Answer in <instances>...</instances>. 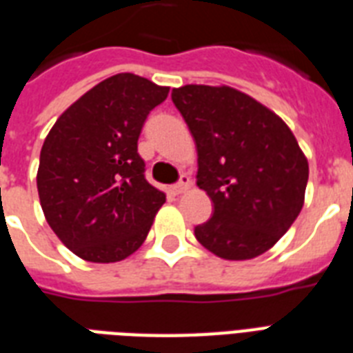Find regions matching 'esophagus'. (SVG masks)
<instances>
[{
	"label": "esophagus",
	"instance_id": "34e87169",
	"mask_svg": "<svg viewBox=\"0 0 353 353\" xmlns=\"http://www.w3.org/2000/svg\"><path fill=\"white\" fill-rule=\"evenodd\" d=\"M188 187H190V177H188L187 174H181L179 181H177L174 187H170V190H172V194H174V196H179V194L185 192Z\"/></svg>",
	"mask_w": 353,
	"mask_h": 353
}]
</instances>
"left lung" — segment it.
<instances>
[{
	"mask_svg": "<svg viewBox=\"0 0 353 353\" xmlns=\"http://www.w3.org/2000/svg\"><path fill=\"white\" fill-rule=\"evenodd\" d=\"M198 148V187L214 205L194 227L203 247L225 260H249L284 236L304 205L307 161L271 110L232 88L172 90Z\"/></svg>",
	"mask_w": 353,
	"mask_h": 353,
	"instance_id": "8db88e82",
	"label": "left lung"
}]
</instances>
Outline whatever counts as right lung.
Returning a JSON list of instances; mask_svg holds the SVG:
<instances>
[{
	"label": "right lung",
	"mask_w": 353,
	"mask_h": 353,
	"mask_svg": "<svg viewBox=\"0 0 353 353\" xmlns=\"http://www.w3.org/2000/svg\"><path fill=\"white\" fill-rule=\"evenodd\" d=\"M168 88L132 73L110 77L60 115L41 146L38 194L47 223L77 256L119 262L148 236L165 194L137 152Z\"/></svg>",
	"instance_id": "right-lung-1"
}]
</instances>
